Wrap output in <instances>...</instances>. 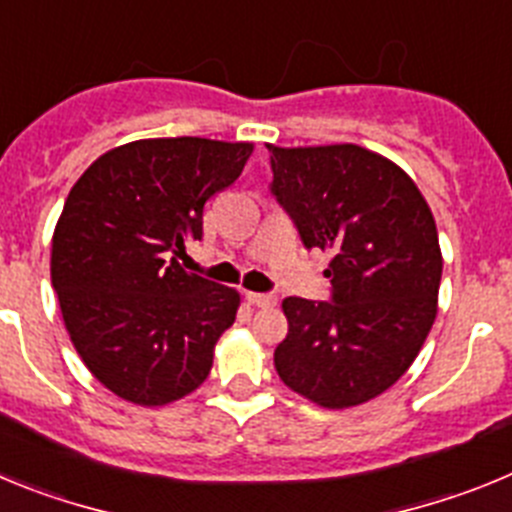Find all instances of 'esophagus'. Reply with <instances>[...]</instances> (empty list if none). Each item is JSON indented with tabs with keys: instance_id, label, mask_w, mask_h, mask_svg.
Instances as JSON below:
<instances>
[{
	"instance_id": "esophagus-1",
	"label": "esophagus",
	"mask_w": 512,
	"mask_h": 512,
	"mask_svg": "<svg viewBox=\"0 0 512 512\" xmlns=\"http://www.w3.org/2000/svg\"><path fill=\"white\" fill-rule=\"evenodd\" d=\"M246 300L256 307H274L277 305V295H269V292H246Z\"/></svg>"
}]
</instances>
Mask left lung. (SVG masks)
I'll return each mask as SVG.
<instances>
[{"label": "left lung", "mask_w": 512, "mask_h": 512, "mask_svg": "<svg viewBox=\"0 0 512 512\" xmlns=\"http://www.w3.org/2000/svg\"><path fill=\"white\" fill-rule=\"evenodd\" d=\"M269 153L271 194L305 248L333 256L328 302H282L289 333L274 366L320 408H354L408 372L436 320V220L413 179L379 153L354 143Z\"/></svg>", "instance_id": "1"}]
</instances>
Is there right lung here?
<instances>
[{
    "mask_svg": "<svg viewBox=\"0 0 512 512\" xmlns=\"http://www.w3.org/2000/svg\"><path fill=\"white\" fill-rule=\"evenodd\" d=\"M251 143L135 140L99 156L71 187L53 233L51 282L89 372L135 405L200 387L238 292L182 269L202 210L241 176Z\"/></svg>",
    "mask_w": 512,
    "mask_h": 512,
    "instance_id": "1",
    "label": "right lung"
}]
</instances>
